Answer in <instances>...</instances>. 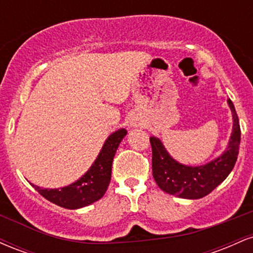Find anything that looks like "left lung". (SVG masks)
Wrapping results in <instances>:
<instances>
[{
	"label": "left lung",
	"mask_w": 253,
	"mask_h": 253,
	"mask_svg": "<svg viewBox=\"0 0 253 253\" xmlns=\"http://www.w3.org/2000/svg\"><path fill=\"white\" fill-rule=\"evenodd\" d=\"M227 102L233 117L231 139L225 152L208 164L201 167L179 164L168 153L158 138L151 136L153 178L162 190L182 199H201L211 193L229 175L239 152L240 126L233 102L231 100Z\"/></svg>",
	"instance_id": "8db88e82"
}]
</instances>
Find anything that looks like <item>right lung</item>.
I'll list each match as a JSON object with an SVG mask.
<instances>
[{
  "label": "right lung",
  "mask_w": 253,
  "mask_h": 253,
  "mask_svg": "<svg viewBox=\"0 0 253 253\" xmlns=\"http://www.w3.org/2000/svg\"><path fill=\"white\" fill-rule=\"evenodd\" d=\"M127 130L121 128L107 138L96 161L84 175L68 187L59 189H43L32 184L46 200L68 210H78L96 202L104 195L112 177V164L115 152Z\"/></svg>",
  "instance_id": "1"
}]
</instances>
